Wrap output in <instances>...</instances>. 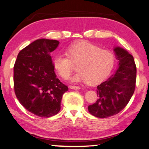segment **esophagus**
I'll return each instance as SVG.
<instances>
[{
  "label": "esophagus",
  "mask_w": 149,
  "mask_h": 149,
  "mask_svg": "<svg viewBox=\"0 0 149 149\" xmlns=\"http://www.w3.org/2000/svg\"><path fill=\"white\" fill-rule=\"evenodd\" d=\"M69 88L71 89H75V90H77V89H79L80 87L78 86H74V85H70Z\"/></svg>",
  "instance_id": "34e87169"
}]
</instances>
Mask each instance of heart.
<instances>
[{
  "mask_svg": "<svg viewBox=\"0 0 149 149\" xmlns=\"http://www.w3.org/2000/svg\"><path fill=\"white\" fill-rule=\"evenodd\" d=\"M67 54L58 53L53 59V67L59 76L67 79L74 64L79 71L72 78L74 82H88L90 84L101 82L113 70L114 56L109 50L88 41H79L68 47Z\"/></svg>",
  "mask_w": 149,
  "mask_h": 149,
  "instance_id": "obj_1",
  "label": "heart"
}]
</instances>
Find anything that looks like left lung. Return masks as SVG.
Masks as SVG:
<instances>
[{"instance_id": "left-lung-1", "label": "left lung", "mask_w": 149, "mask_h": 149, "mask_svg": "<svg viewBox=\"0 0 149 149\" xmlns=\"http://www.w3.org/2000/svg\"><path fill=\"white\" fill-rule=\"evenodd\" d=\"M119 67L106 81L97 86L98 99L88 110L98 118H108L119 113L127 106L135 90L136 67L134 58L125 49H114Z\"/></svg>"}]
</instances>
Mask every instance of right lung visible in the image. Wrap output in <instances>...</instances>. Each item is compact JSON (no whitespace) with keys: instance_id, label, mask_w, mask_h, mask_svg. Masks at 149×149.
<instances>
[{"instance_id":"1","label":"right lung","mask_w":149,"mask_h":149,"mask_svg":"<svg viewBox=\"0 0 149 149\" xmlns=\"http://www.w3.org/2000/svg\"><path fill=\"white\" fill-rule=\"evenodd\" d=\"M59 42L42 38L19 52L14 65L16 97L27 111L40 117H51L61 110L68 86L56 78L51 52Z\"/></svg>"}]
</instances>
